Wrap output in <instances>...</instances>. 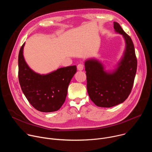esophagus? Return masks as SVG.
<instances>
[{
    "instance_id": "obj_1",
    "label": "esophagus",
    "mask_w": 152,
    "mask_h": 152,
    "mask_svg": "<svg viewBox=\"0 0 152 152\" xmlns=\"http://www.w3.org/2000/svg\"><path fill=\"white\" fill-rule=\"evenodd\" d=\"M83 67H84V65H83V64H79L77 65V70H79V71L83 70Z\"/></svg>"
}]
</instances>
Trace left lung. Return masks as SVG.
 <instances>
[{"instance_id": "1", "label": "left lung", "mask_w": 152, "mask_h": 152, "mask_svg": "<svg viewBox=\"0 0 152 152\" xmlns=\"http://www.w3.org/2000/svg\"><path fill=\"white\" fill-rule=\"evenodd\" d=\"M116 32L123 35L126 51L118 69L113 73L104 71L102 65L95 59L85 63L86 87L90 99L99 107H110L123 103L131 93L137 69V59L133 41L117 22Z\"/></svg>"}]
</instances>
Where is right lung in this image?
I'll use <instances>...</instances> for the list:
<instances>
[{
	"mask_svg": "<svg viewBox=\"0 0 152 152\" xmlns=\"http://www.w3.org/2000/svg\"><path fill=\"white\" fill-rule=\"evenodd\" d=\"M25 43L18 53V80L25 97L37 110L50 113L60 109L66 100L69 85L77 71L76 66L60 68L46 75L34 72L23 55Z\"/></svg>",
	"mask_w": 152,
	"mask_h": 152,
	"instance_id": "right-lung-1",
	"label": "right lung"
}]
</instances>
